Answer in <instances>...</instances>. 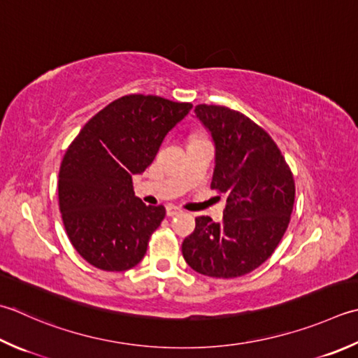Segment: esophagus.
Wrapping results in <instances>:
<instances>
[{
    "label": "esophagus",
    "instance_id": "obj_1",
    "mask_svg": "<svg viewBox=\"0 0 358 358\" xmlns=\"http://www.w3.org/2000/svg\"><path fill=\"white\" fill-rule=\"evenodd\" d=\"M181 213V209L180 208H177V206H172V205H169L166 208V214H167V217H173V215H177V214H180Z\"/></svg>",
    "mask_w": 358,
    "mask_h": 358
}]
</instances>
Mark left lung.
Masks as SVG:
<instances>
[{
  "instance_id": "1",
  "label": "left lung",
  "mask_w": 358,
  "mask_h": 358,
  "mask_svg": "<svg viewBox=\"0 0 358 358\" xmlns=\"http://www.w3.org/2000/svg\"><path fill=\"white\" fill-rule=\"evenodd\" d=\"M195 116L215 147L211 187L227 195L223 222L197 217L181 245L189 267L211 278H239L276 250L289 227L295 181L281 150L250 117L220 105H197Z\"/></svg>"
}]
</instances>
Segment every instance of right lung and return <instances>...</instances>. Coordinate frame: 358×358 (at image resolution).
Instances as JSON below:
<instances>
[{
  "instance_id": "right-lung-1",
  "label": "right lung",
  "mask_w": 358,
  "mask_h": 358,
  "mask_svg": "<svg viewBox=\"0 0 358 358\" xmlns=\"http://www.w3.org/2000/svg\"><path fill=\"white\" fill-rule=\"evenodd\" d=\"M191 108L159 96H122L91 117L68 147L59 172L60 213L73 247L93 267L125 271L141 262L166 209L145 206L131 177L152 164Z\"/></svg>"
}]
</instances>
